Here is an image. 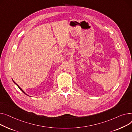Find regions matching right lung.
I'll list each match as a JSON object with an SVG mask.
<instances>
[{
  "label": "right lung",
  "instance_id": "1",
  "mask_svg": "<svg viewBox=\"0 0 132 132\" xmlns=\"http://www.w3.org/2000/svg\"><path fill=\"white\" fill-rule=\"evenodd\" d=\"M14 83H15V84H16V85H17V86H18V87H19V88H20V90H21V91H22V92H23V93H24V94H26V93H25V92H24V91H23V90H22V89H21V88H20V87H19V85H18V84H16V83H15V82H14ZM26 95H27V94H26Z\"/></svg>",
  "mask_w": 132,
  "mask_h": 132
}]
</instances>
